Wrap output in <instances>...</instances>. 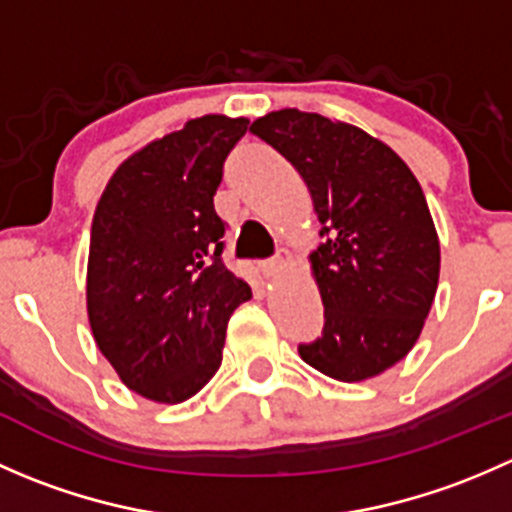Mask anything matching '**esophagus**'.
Instances as JSON below:
<instances>
[{
  "instance_id": "obj_1",
  "label": "esophagus",
  "mask_w": 512,
  "mask_h": 512,
  "mask_svg": "<svg viewBox=\"0 0 512 512\" xmlns=\"http://www.w3.org/2000/svg\"><path fill=\"white\" fill-rule=\"evenodd\" d=\"M289 260H292V255H289L287 250H280L275 257H270V260L262 262V270H265L267 277H277L289 265Z\"/></svg>"
}]
</instances>
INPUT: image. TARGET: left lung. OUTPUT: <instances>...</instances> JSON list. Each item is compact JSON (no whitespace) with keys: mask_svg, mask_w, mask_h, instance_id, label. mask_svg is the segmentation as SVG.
<instances>
[{"mask_svg":"<svg viewBox=\"0 0 512 512\" xmlns=\"http://www.w3.org/2000/svg\"><path fill=\"white\" fill-rule=\"evenodd\" d=\"M250 131L297 168L322 223L312 270L322 337L299 356L337 381H364L416 344L438 287L441 247L423 190L389 146L349 123L297 108Z\"/></svg>","mask_w":512,"mask_h":512,"instance_id":"1","label":"left lung"}]
</instances>
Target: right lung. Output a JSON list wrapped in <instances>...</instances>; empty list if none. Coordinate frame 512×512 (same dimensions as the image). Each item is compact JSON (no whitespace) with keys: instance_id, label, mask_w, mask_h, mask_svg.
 <instances>
[{"instance_id":"add662e5","label":"right lung","mask_w":512,"mask_h":512,"mask_svg":"<svg viewBox=\"0 0 512 512\" xmlns=\"http://www.w3.org/2000/svg\"><path fill=\"white\" fill-rule=\"evenodd\" d=\"M247 118L203 116L113 173L91 225L86 304L101 354L158 404L198 394L223 361L230 314L252 297L223 262L213 195Z\"/></svg>"}]
</instances>
